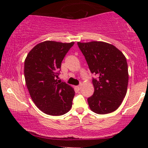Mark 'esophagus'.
I'll list each match as a JSON object with an SVG mask.
<instances>
[{
    "instance_id": "34e87169",
    "label": "esophagus",
    "mask_w": 148,
    "mask_h": 148,
    "mask_svg": "<svg viewBox=\"0 0 148 148\" xmlns=\"http://www.w3.org/2000/svg\"><path fill=\"white\" fill-rule=\"evenodd\" d=\"M77 89H78V90H80V89H82V84H79V85H78V86H77Z\"/></svg>"
}]
</instances>
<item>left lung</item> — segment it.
Returning a JSON list of instances; mask_svg holds the SVG:
<instances>
[{
	"label": "left lung",
	"instance_id": "left-lung-1",
	"mask_svg": "<svg viewBox=\"0 0 148 148\" xmlns=\"http://www.w3.org/2000/svg\"><path fill=\"white\" fill-rule=\"evenodd\" d=\"M91 73L95 92L87 99L91 110L104 114L115 111L127 93L128 67L125 56L112 44L102 41L77 43Z\"/></svg>",
	"mask_w": 148,
	"mask_h": 148
}]
</instances>
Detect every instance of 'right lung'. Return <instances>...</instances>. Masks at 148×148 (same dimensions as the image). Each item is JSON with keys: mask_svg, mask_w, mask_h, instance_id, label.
I'll list each match as a JSON object with an SVG mask.
<instances>
[{"mask_svg": "<svg viewBox=\"0 0 148 148\" xmlns=\"http://www.w3.org/2000/svg\"><path fill=\"white\" fill-rule=\"evenodd\" d=\"M74 43L46 41L30 51L24 62L26 86L36 107L49 115L59 116L72 106L74 89L58 80L64 58Z\"/></svg>", "mask_w": 148, "mask_h": 148, "instance_id": "right-lung-1", "label": "right lung"}]
</instances>
